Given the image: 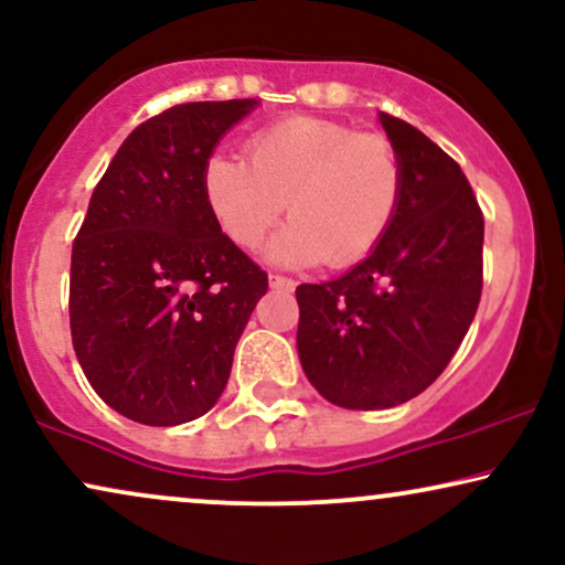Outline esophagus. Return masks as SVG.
<instances>
[{"label":"esophagus","mask_w":565,"mask_h":565,"mask_svg":"<svg viewBox=\"0 0 565 565\" xmlns=\"http://www.w3.org/2000/svg\"><path fill=\"white\" fill-rule=\"evenodd\" d=\"M268 281H270V289H281V291H291V289L297 287L295 278L281 276V274H270V276H268Z\"/></svg>","instance_id":"1"}]
</instances>
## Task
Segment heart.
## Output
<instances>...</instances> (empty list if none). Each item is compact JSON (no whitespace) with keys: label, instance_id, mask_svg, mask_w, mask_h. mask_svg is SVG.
Masks as SVG:
<instances>
[{"label":"heart","instance_id":"obj_1","mask_svg":"<svg viewBox=\"0 0 565 565\" xmlns=\"http://www.w3.org/2000/svg\"><path fill=\"white\" fill-rule=\"evenodd\" d=\"M247 158L216 151L203 167L211 216L242 249L266 239L287 200L291 221L270 245V258L287 266H354L394 224L404 169L383 135L291 117L255 132Z\"/></svg>","mask_w":565,"mask_h":565}]
</instances>
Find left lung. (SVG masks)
<instances>
[{"label":"left lung","instance_id":"8db88e82","mask_svg":"<svg viewBox=\"0 0 565 565\" xmlns=\"http://www.w3.org/2000/svg\"><path fill=\"white\" fill-rule=\"evenodd\" d=\"M404 169L394 224L365 260L299 284L297 349L307 381L344 409L404 404L446 370L482 295L484 218L459 163L381 111Z\"/></svg>","mask_w":565,"mask_h":565}]
</instances>
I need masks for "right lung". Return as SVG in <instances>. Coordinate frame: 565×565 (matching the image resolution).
<instances>
[{
	"label": "right lung",
	"mask_w": 565,
	"mask_h": 565,
	"mask_svg": "<svg viewBox=\"0 0 565 565\" xmlns=\"http://www.w3.org/2000/svg\"><path fill=\"white\" fill-rule=\"evenodd\" d=\"M255 98L177 104L119 146L73 242L70 331L85 377L140 425L218 402L268 274L218 230L203 167Z\"/></svg>",
	"instance_id": "obj_1"
}]
</instances>
